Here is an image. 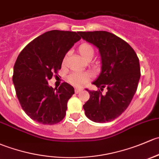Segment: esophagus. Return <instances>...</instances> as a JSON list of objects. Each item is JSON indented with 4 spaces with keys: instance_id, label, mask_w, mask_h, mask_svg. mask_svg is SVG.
<instances>
[{
    "instance_id": "1",
    "label": "esophagus",
    "mask_w": 159,
    "mask_h": 159,
    "mask_svg": "<svg viewBox=\"0 0 159 159\" xmlns=\"http://www.w3.org/2000/svg\"><path fill=\"white\" fill-rule=\"evenodd\" d=\"M81 91H82V89H81V88H75V93H80Z\"/></svg>"
}]
</instances>
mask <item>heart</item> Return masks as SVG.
I'll use <instances>...</instances> for the list:
<instances>
[{
  "label": "heart",
  "mask_w": 159,
  "mask_h": 159,
  "mask_svg": "<svg viewBox=\"0 0 159 159\" xmlns=\"http://www.w3.org/2000/svg\"><path fill=\"white\" fill-rule=\"evenodd\" d=\"M78 51L81 56L85 60L91 59L94 53L93 46L88 43H82L79 45L78 48ZM68 53H66L65 55L64 58L62 60V65H65L66 63L67 58H68ZM93 75L90 72L86 73H79V72H74L71 73L67 78V81H68L69 84L75 87H80L84 86L85 84H88L90 81L93 78Z\"/></svg>",
  "instance_id": "1"
}]
</instances>
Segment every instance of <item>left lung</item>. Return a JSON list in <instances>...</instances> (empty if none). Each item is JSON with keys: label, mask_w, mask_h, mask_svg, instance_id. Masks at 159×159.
I'll return each mask as SVG.
<instances>
[{"label": "left lung", "mask_w": 159, "mask_h": 159, "mask_svg": "<svg viewBox=\"0 0 159 159\" xmlns=\"http://www.w3.org/2000/svg\"><path fill=\"white\" fill-rule=\"evenodd\" d=\"M83 39L99 49L102 71L93 82L102 91H88L90 98L83 108L88 119L107 123L120 116L133 99L140 78L139 58L125 40L107 31L78 32Z\"/></svg>", "instance_id": "left-lung-1"}]
</instances>
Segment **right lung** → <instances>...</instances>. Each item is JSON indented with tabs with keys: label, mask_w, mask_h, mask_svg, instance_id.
<instances>
[{
	"label": "right lung",
	"mask_w": 159,
	"mask_h": 159,
	"mask_svg": "<svg viewBox=\"0 0 159 159\" xmlns=\"http://www.w3.org/2000/svg\"><path fill=\"white\" fill-rule=\"evenodd\" d=\"M80 39L78 32L48 31L26 45L16 58L13 75L16 96L34 121L53 125L64 119L74 88L63 82L54 89L48 81L57 75L65 55Z\"/></svg>",
	"instance_id": "add662e5"
}]
</instances>
